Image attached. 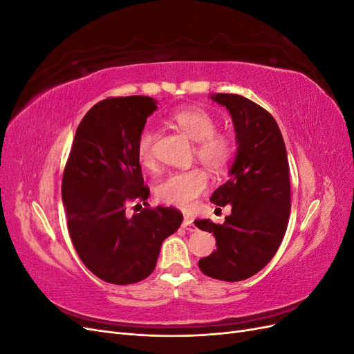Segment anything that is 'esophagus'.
<instances>
[{"mask_svg":"<svg viewBox=\"0 0 354 354\" xmlns=\"http://www.w3.org/2000/svg\"><path fill=\"white\" fill-rule=\"evenodd\" d=\"M181 227L186 229L187 232H196V226L194 224V220H190L189 217H185L183 224H181Z\"/></svg>","mask_w":354,"mask_h":354,"instance_id":"esophagus-1","label":"esophagus"}]
</instances>
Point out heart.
Wrapping results in <instances>:
<instances>
[{"label":"heart","mask_w":354,"mask_h":354,"mask_svg":"<svg viewBox=\"0 0 354 354\" xmlns=\"http://www.w3.org/2000/svg\"><path fill=\"white\" fill-rule=\"evenodd\" d=\"M177 128L192 140L196 142L195 152L203 165L212 171L226 168L234 155V142L229 133L217 131V121L208 111L201 108H183L171 115ZM155 133L145 127L138 133L136 153L143 167L151 168L155 164L153 155ZM208 177L201 168H190L169 174L156 189L160 202L180 209L194 208L196 199L207 190Z\"/></svg>","instance_id":"1"}]
</instances>
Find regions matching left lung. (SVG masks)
Returning <instances> with one entry per match:
<instances>
[{
    "mask_svg": "<svg viewBox=\"0 0 354 354\" xmlns=\"http://www.w3.org/2000/svg\"><path fill=\"white\" fill-rule=\"evenodd\" d=\"M232 116L236 158L230 178L211 196L218 207H232L223 224L196 220V227L214 234L217 250L199 260L212 279L238 282L269 264L285 236L291 211L289 165L282 133L274 118L239 94H211Z\"/></svg>",
    "mask_w": 354,
    "mask_h": 354,
    "instance_id": "8db88e82",
    "label": "left lung"
}]
</instances>
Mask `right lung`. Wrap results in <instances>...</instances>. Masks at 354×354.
<instances>
[{
  "mask_svg": "<svg viewBox=\"0 0 354 354\" xmlns=\"http://www.w3.org/2000/svg\"><path fill=\"white\" fill-rule=\"evenodd\" d=\"M147 95L109 97L85 113L62 180L68 229L81 261L99 279L130 285L151 274L160 245L183 221L176 208H143L133 217L127 202L149 198L136 142L156 111Z\"/></svg>",
  "mask_w": 354,
  "mask_h": 354,
  "instance_id": "right-lung-1",
  "label": "right lung"
}]
</instances>
